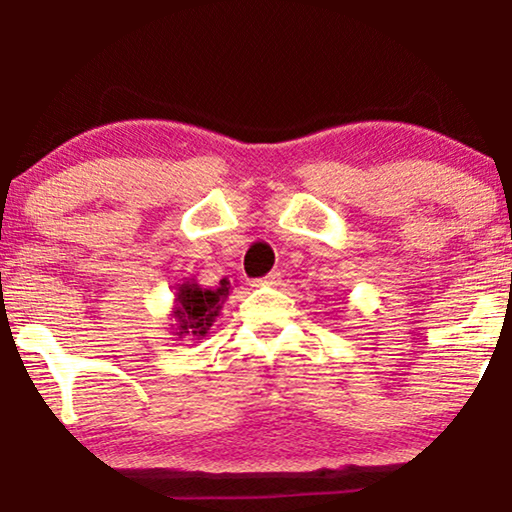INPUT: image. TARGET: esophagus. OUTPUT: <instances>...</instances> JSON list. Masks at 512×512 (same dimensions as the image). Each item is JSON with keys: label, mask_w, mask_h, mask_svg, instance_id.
Listing matches in <instances>:
<instances>
[{"label": "esophagus", "mask_w": 512, "mask_h": 512, "mask_svg": "<svg viewBox=\"0 0 512 512\" xmlns=\"http://www.w3.org/2000/svg\"><path fill=\"white\" fill-rule=\"evenodd\" d=\"M259 285H278L280 283V271H271V273H266L264 278H259L257 280Z\"/></svg>", "instance_id": "obj_1"}]
</instances>
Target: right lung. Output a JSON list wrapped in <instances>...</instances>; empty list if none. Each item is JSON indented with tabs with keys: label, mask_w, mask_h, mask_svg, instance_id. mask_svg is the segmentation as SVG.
I'll list each match as a JSON object with an SVG mask.
<instances>
[{
	"label": "right lung",
	"mask_w": 512,
	"mask_h": 512,
	"mask_svg": "<svg viewBox=\"0 0 512 512\" xmlns=\"http://www.w3.org/2000/svg\"><path fill=\"white\" fill-rule=\"evenodd\" d=\"M229 280H220V287L215 290H206L197 283H183L176 292V308H174V320L176 329L174 334L178 338H201L208 334V329L218 318L222 311V304L229 297Z\"/></svg>",
	"instance_id": "add662e5"
}]
</instances>
